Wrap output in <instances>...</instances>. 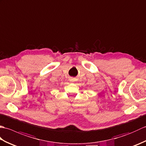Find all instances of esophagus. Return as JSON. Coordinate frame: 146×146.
Returning <instances> with one entry per match:
<instances>
[{
  "label": "esophagus",
  "mask_w": 146,
  "mask_h": 146,
  "mask_svg": "<svg viewBox=\"0 0 146 146\" xmlns=\"http://www.w3.org/2000/svg\"><path fill=\"white\" fill-rule=\"evenodd\" d=\"M71 82H74V80H71Z\"/></svg>",
  "instance_id": "obj_1"
}]
</instances>
